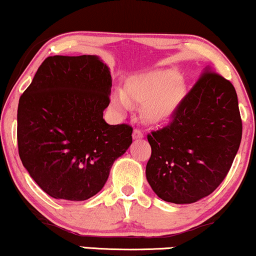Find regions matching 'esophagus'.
I'll return each instance as SVG.
<instances>
[{"label": "esophagus", "mask_w": 256, "mask_h": 256, "mask_svg": "<svg viewBox=\"0 0 256 256\" xmlns=\"http://www.w3.org/2000/svg\"><path fill=\"white\" fill-rule=\"evenodd\" d=\"M132 136H134V139H140V138L144 137V134L140 130H139V128H134V134H132Z\"/></svg>", "instance_id": "esophagus-1"}]
</instances>
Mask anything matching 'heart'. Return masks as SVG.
<instances>
[{"label":"heart","instance_id":"b5f03b06","mask_svg":"<svg viewBox=\"0 0 256 256\" xmlns=\"http://www.w3.org/2000/svg\"><path fill=\"white\" fill-rule=\"evenodd\" d=\"M186 93L178 72L154 70L137 74L128 80L124 90H114L112 104L119 111L131 108V102L144 105V117L148 122H162L176 112Z\"/></svg>","mask_w":256,"mask_h":256}]
</instances>
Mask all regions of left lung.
<instances>
[{
	"mask_svg": "<svg viewBox=\"0 0 256 256\" xmlns=\"http://www.w3.org/2000/svg\"><path fill=\"white\" fill-rule=\"evenodd\" d=\"M241 138L235 87L206 67L169 124L148 134L151 145L148 182L166 202H196L226 178Z\"/></svg>",
	"mask_w": 256,
	"mask_h": 256,
	"instance_id": "1",
	"label": "left lung"
}]
</instances>
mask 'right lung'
Wrapping results in <instances>:
<instances>
[{
  "label": "right lung",
  "mask_w": 256,
  "mask_h": 256,
  "mask_svg": "<svg viewBox=\"0 0 256 256\" xmlns=\"http://www.w3.org/2000/svg\"><path fill=\"white\" fill-rule=\"evenodd\" d=\"M108 67L94 56H48L20 96L18 146L24 166L56 200H85L102 189L132 126L108 125Z\"/></svg>",
  "instance_id": "1"
}]
</instances>
